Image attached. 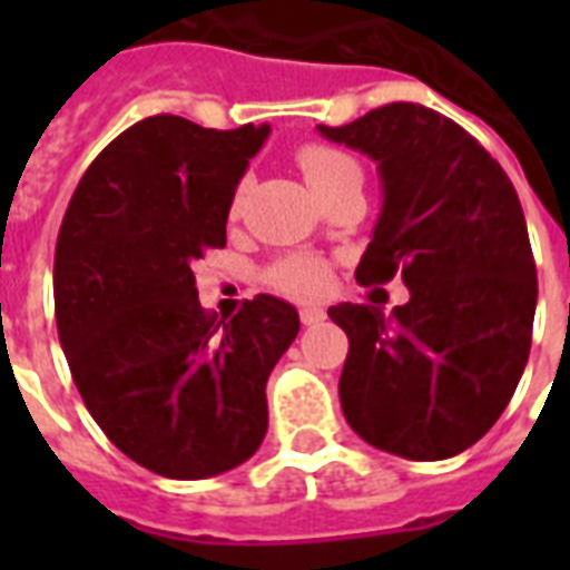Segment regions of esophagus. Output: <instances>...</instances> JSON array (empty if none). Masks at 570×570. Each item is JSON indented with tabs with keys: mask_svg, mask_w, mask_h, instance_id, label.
I'll return each mask as SVG.
<instances>
[{
	"mask_svg": "<svg viewBox=\"0 0 570 570\" xmlns=\"http://www.w3.org/2000/svg\"><path fill=\"white\" fill-rule=\"evenodd\" d=\"M298 316H302V325H316V322L325 320V311L322 307H302Z\"/></svg>",
	"mask_w": 570,
	"mask_h": 570,
	"instance_id": "esophagus-1",
	"label": "esophagus"
}]
</instances>
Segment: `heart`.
Instances as JSON below:
<instances>
[{"label": "heart", "instance_id": "1", "mask_svg": "<svg viewBox=\"0 0 570 570\" xmlns=\"http://www.w3.org/2000/svg\"><path fill=\"white\" fill-rule=\"evenodd\" d=\"M295 165L304 174V180L313 189V195L320 197L322 191L331 189L334 183H340L348 174H361L357 163L346 150H340L334 145H322V141H307L298 147L295 154ZM242 189L233 197V206H239ZM266 281L272 289L289 298H322L331 289V266L328 259L316 257V254H286V257L275 259L266 272Z\"/></svg>", "mask_w": 570, "mask_h": 570}]
</instances>
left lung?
<instances>
[{
    "instance_id": "obj_1",
    "label": "left lung",
    "mask_w": 570,
    "mask_h": 570,
    "mask_svg": "<svg viewBox=\"0 0 570 570\" xmlns=\"http://www.w3.org/2000/svg\"><path fill=\"white\" fill-rule=\"evenodd\" d=\"M379 163L384 206L355 277L405 281L390 316L337 304L346 423L414 461L459 455L497 423L523 375L535 320V259L512 180L441 111L390 102L346 127H320Z\"/></svg>"
}]
</instances>
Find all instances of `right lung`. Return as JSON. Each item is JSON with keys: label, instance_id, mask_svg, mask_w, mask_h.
I'll return each mask as SVG.
<instances>
[{"label": "right lung", "instance_id": "1", "mask_svg": "<svg viewBox=\"0 0 570 570\" xmlns=\"http://www.w3.org/2000/svg\"><path fill=\"white\" fill-rule=\"evenodd\" d=\"M268 127L154 115L88 165L56 242V325L85 407L124 455L206 479L266 438V381L298 313L257 295L230 320L197 302L191 263L227 245V213Z\"/></svg>", "mask_w": 570, "mask_h": 570}]
</instances>
